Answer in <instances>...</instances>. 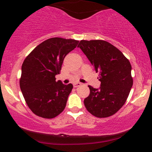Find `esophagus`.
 <instances>
[{
    "instance_id": "34e87169",
    "label": "esophagus",
    "mask_w": 152,
    "mask_h": 152,
    "mask_svg": "<svg viewBox=\"0 0 152 152\" xmlns=\"http://www.w3.org/2000/svg\"><path fill=\"white\" fill-rule=\"evenodd\" d=\"M82 83H80V82H76V83H74V87H78V86H81Z\"/></svg>"
}]
</instances>
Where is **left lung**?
<instances>
[{"instance_id": "8db88e82", "label": "left lung", "mask_w": 152, "mask_h": 152, "mask_svg": "<svg viewBox=\"0 0 152 152\" xmlns=\"http://www.w3.org/2000/svg\"><path fill=\"white\" fill-rule=\"evenodd\" d=\"M94 70L99 72L101 86H88L90 94L84 99L88 112L99 118L112 116L126 102L133 85L129 61L112 44L102 40H82L78 45Z\"/></svg>"}]
</instances>
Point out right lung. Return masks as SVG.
Instances as JSON below:
<instances>
[{
	"instance_id": "obj_1",
	"label": "right lung",
	"mask_w": 152,
	"mask_h": 152,
	"mask_svg": "<svg viewBox=\"0 0 152 152\" xmlns=\"http://www.w3.org/2000/svg\"><path fill=\"white\" fill-rule=\"evenodd\" d=\"M74 39L51 38L40 43L24 60L20 87L26 104L35 114L52 118L65 109L73 88L56 81L64 58L77 46Z\"/></svg>"
}]
</instances>
